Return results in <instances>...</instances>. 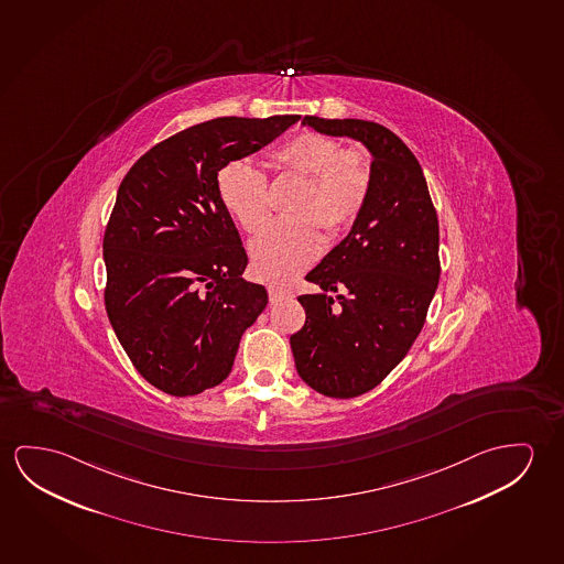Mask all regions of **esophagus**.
Listing matches in <instances>:
<instances>
[{
  "label": "esophagus",
  "instance_id": "34e87169",
  "mask_svg": "<svg viewBox=\"0 0 564 564\" xmlns=\"http://www.w3.org/2000/svg\"><path fill=\"white\" fill-rule=\"evenodd\" d=\"M269 293V301L271 303H279V301H283V299H286L289 296V293L286 291H283V289H279V286H269L268 289Z\"/></svg>",
  "mask_w": 564,
  "mask_h": 564
}]
</instances>
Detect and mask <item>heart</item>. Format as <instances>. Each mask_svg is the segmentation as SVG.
<instances>
[{
    "mask_svg": "<svg viewBox=\"0 0 564 564\" xmlns=\"http://www.w3.org/2000/svg\"><path fill=\"white\" fill-rule=\"evenodd\" d=\"M278 177H299L301 187L286 205L291 217L268 226L251 242V265L269 283H289L324 248L321 228L338 236L351 228L373 187V165L365 152L341 148L338 140L303 130L279 142L269 154ZM220 205L256 235L271 217L268 180L253 165L235 160L218 170Z\"/></svg>",
    "mask_w": 564,
    "mask_h": 564,
    "instance_id": "heart-1",
    "label": "heart"
}]
</instances>
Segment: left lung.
<instances>
[{
  "instance_id": "1",
  "label": "left lung",
  "mask_w": 564,
  "mask_h": 564,
  "mask_svg": "<svg viewBox=\"0 0 564 564\" xmlns=\"http://www.w3.org/2000/svg\"><path fill=\"white\" fill-rule=\"evenodd\" d=\"M322 134L361 140L373 154V187L351 232L306 275V321L291 336L296 371L332 399L375 389L422 332L440 283V223L410 148L379 122L321 119ZM336 292L338 300L328 295Z\"/></svg>"
}]
</instances>
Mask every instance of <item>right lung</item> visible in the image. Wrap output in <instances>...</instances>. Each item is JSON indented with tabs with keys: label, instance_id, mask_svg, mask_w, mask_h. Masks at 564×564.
Segmentation results:
<instances>
[{
	"label": "right lung",
	"instance_id": "add662e5",
	"mask_svg": "<svg viewBox=\"0 0 564 564\" xmlns=\"http://www.w3.org/2000/svg\"><path fill=\"white\" fill-rule=\"evenodd\" d=\"M301 115L220 117L158 142L121 182L104 236L105 311L134 369L172 397L232 371L268 291L217 193L218 170L278 139Z\"/></svg>",
	"mask_w": 564,
	"mask_h": 564
}]
</instances>
